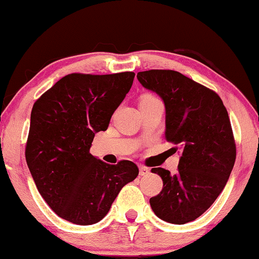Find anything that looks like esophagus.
I'll return each instance as SVG.
<instances>
[{"label":"esophagus","instance_id":"1","mask_svg":"<svg viewBox=\"0 0 259 259\" xmlns=\"http://www.w3.org/2000/svg\"><path fill=\"white\" fill-rule=\"evenodd\" d=\"M139 170H140V175H141V177H145V175H147L148 173H150V169H148L147 167H144V165H140Z\"/></svg>","mask_w":259,"mask_h":259}]
</instances>
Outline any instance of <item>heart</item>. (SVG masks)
Here are the masks:
<instances>
[{
  "label": "heart",
  "mask_w": 259,
  "mask_h": 259,
  "mask_svg": "<svg viewBox=\"0 0 259 259\" xmlns=\"http://www.w3.org/2000/svg\"><path fill=\"white\" fill-rule=\"evenodd\" d=\"M153 100H157V99L156 97L151 96V95H145V96L141 99V102H147V101H153Z\"/></svg>",
  "instance_id": "1"
}]
</instances>
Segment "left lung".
Returning <instances> with one entry per match:
<instances>
[{
	"mask_svg": "<svg viewBox=\"0 0 259 259\" xmlns=\"http://www.w3.org/2000/svg\"><path fill=\"white\" fill-rule=\"evenodd\" d=\"M165 106V139L180 148L178 173L152 168L163 189L150 198L162 221L185 224L203 214L227 185L236 159L230 119L218 94L175 70L139 72Z\"/></svg>",
	"mask_w": 259,
	"mask_h": 259,
	"instance_id": "1",
	"label": "left lung"
}]
</instances>
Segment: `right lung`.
<instances>
[{"label":"right lung","instance_id":"right-lung-1","mask_svg":"<svg viewBox=\"0 0 259 259\" xmlns=\"http://www.w3.org/2000/svg\"><path fill=\"white\" fill-rule=\"evenodd\" d=\"M135 73H73L31 109L25 159L38 192L56 214L78 225L105 218L124 185L139 175L132 160L107 164L90 153L132 88Z\"/></svg>","mask_w":259,"mask_h":259}]
</instances>
